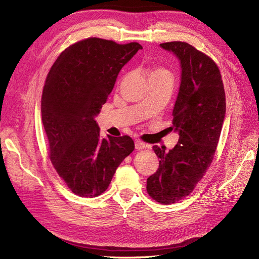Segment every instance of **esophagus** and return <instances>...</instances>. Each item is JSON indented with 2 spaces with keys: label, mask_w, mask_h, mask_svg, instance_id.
I'll list each match as a JSON object with an SVG mask.
<instances>
[{
  "label": "esophagus",
  "mask_w": 259,
  "mask_h": 259,
  "mask_svg": "<svg viewBox=\"0 0 259 259\" xmlns=\"http://www.w3.org/2000/svg\"><path fill=\"white\" fill-rule=\"evenodd\" d=\"M135 146H136L137 150H143V149H146V147H147L142 141H140V140H136Z\"/></svg>",
  "instance_id": "obj_1"
}]
</instances>
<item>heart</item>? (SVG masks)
Returning <instances> with one entry per match:
<instances>
[{
  "label": "heart",
  "instance_id": "heart-1",
  "mask_svg": "<svg viewBox=\"0 0 259 259\" xmlns=\"http://www.w3.org/2000/svg\"><path fill=\"white\" fill-rule=\"evenodd\" d=\"M157 73H168V72L164 69H156L153 72V75H157Z\"/></svg>",
  "mask_w": 259,
  "mask_h": 259
}]
</instances>
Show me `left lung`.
I'll list each match as a JSON object with an SVG mask.
<instances>
[{
    "mask_svg": "<svg viewBox=\"0 0 259 259\" xmlns=\"http://www.w3.org/2000/svg\"><path fill=\"white\" fill-rule=\"evenodd\" d=\"M160 48L178 58L180 87L172 110L179 141L174 149L153 146L160 158L157 171L147 178L146 190L160 204L188 196L203 178L213 158L226 115V94L220 71L211 58L175 41Z\"/></svg>",
    "mask_w": 259,
    "mask_h": 259,
    "instance_id": "obj_1",
    "label": "left lung"
}]
</instances>
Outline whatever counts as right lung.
<instances>
[{
	"label": "right lung",
	"mask_w": 259,
	"mask_h": 259,
	"mask_svg": "<svg viewBox=\"0 0 259 259\" xmlns=\"http://www.w3.org/2000/svg\"><path fill=\"white\" fill-rule=\"evenodd\" d=\"M142 47L90 38L58 56L43 88L41 114L50 158L69 190L82 197L101 195L116 169L135 150L130 137L101 138L95 120L118 73Z\"/></svg>",
	"instance_id": "1"
}]
</instances>
